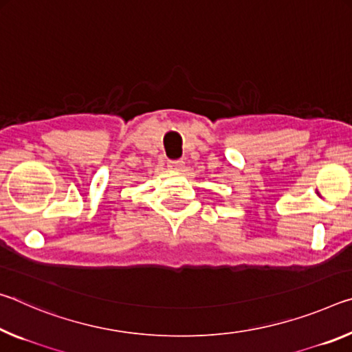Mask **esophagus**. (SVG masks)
Wrapping results in <instances>:
<instances>
[{
    "mask_svg": "<svg viewBox=\"0 0 352 352\" xmlns=\"http://www.w3.org/2000/svg\"><path fill=\"white\" fill-rule=\"evenodd\" d=\"M184 160H171V162H168V168L171 171H182L184 170Z\"/></svg>",
    "mask_w": 352,
    "mask_h": 352,
    "instance_id": "34e87169",
    "label": "esophagus"
}]
</instances>
